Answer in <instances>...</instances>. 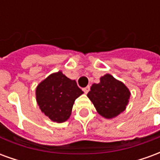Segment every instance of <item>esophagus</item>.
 Returning a JSON list of instances; mask_svg holds the SVG:
<instances>
[{"mask_svg":"<svg viewBox=\"0 0 160 160\" xmlns=\"http://www.w3.org/2000/svg\"><path fill=\"white\" fill-rule=\"evenodd\" d=\"M83 91H84V92H85V93H87V92H88L90 91V87H89V86H87V87L83 88Z\"/></svg>","mask_w":160,"mask_h":160,"instance_id":"esophagus-1","label":"esophagus"}]
</instances>
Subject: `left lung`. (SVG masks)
Masks as SVG:
<instances>
[{
  "label": "left lung",
  "instance_id": "left-lung-1",
  "mask_svg": "<svg viewBox=\"0 0 160 160\" xmlns=\"http://www.w3.org/2000/svg\"><path fill=\"white\" fill-rule=\"evenodd\" d=\"M130 95V91L122 81L106 73L101 77L99 83L92 84L87 97L98 114L111 119L126 110Z\"/></svg>",
  "mask_w": 160,
  "mask_h": 160
}]
</instances>
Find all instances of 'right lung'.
Wrapping results in <instances>:
<instances>
[{
    "label": "right lung",
    "instance_id": "obj_1",
    "mask_svg": "<svg viewBox=\"0 0 160 160\" xmlns=\"http://www.w3.org/2000/svg\"><path fill=\"white\" fill-rule=\"evenodd\" d=\"M83 93L75 80L58 71L49 74L38 85L37 104L50 120L61 123L70 118L74 101Z\"/></svg>",
    "mask_w": 160,
    "mask_h": 160
}]
</instances>
